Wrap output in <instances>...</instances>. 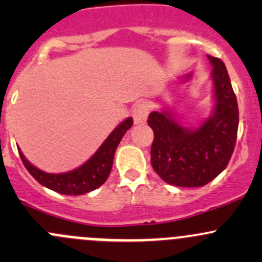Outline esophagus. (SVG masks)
<instances>
[{"label": "esophagus", "mask_w": 262, "mask_h": 262, "mask_svg": "<svg viewBox=\"0 0 262 262\" xmlns=\"http://www.w3.org/2000/svg\"><path fill=\"white\" fill-rule=\"evenodd\" d=\"M148 113H149V107H148L146 104H137L136 106H134L133 112H132L134 123H144V121L147 120Z\"/></svg>", "instance_id": "obj_1"}]
</instances>
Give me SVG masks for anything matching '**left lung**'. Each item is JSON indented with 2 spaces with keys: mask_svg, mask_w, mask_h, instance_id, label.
<instances>
[{
  "mask_svg": "<svg viewBox=\"0 0 262 262\" xmlns=\"http://www.w3.org/2000/svg\"><path fill=\"white\" fill-rule=\"evenodd\" d=\"M213 66L215 109L198 129L184 128L165 112H152L148 125L155 133L150 163L170 185L199 187L210 182L228 165L238 130V105L228 72L219 58L208 54Z\"/></svg>",
  "mask_w": 262,
  "mask_h": 262,
  "instance_id": "8db88e82",
  "label": "left lung"
}]
</instances>
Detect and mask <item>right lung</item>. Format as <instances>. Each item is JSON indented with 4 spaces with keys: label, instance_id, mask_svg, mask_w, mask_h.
Masks as SVG:
<instances>
[{
    "label": "right lung",
    "instance_id": "1",
    "mask_svg": "<svg viewBox=\"0 0 262 262\" xmlns=\"http://www.w3.org/2000/svg\"><path fill=\"white\" fill-rule=\"evenodd\" d=\"M133 125V119L128 118L112 132L106 141L84 165L64 173H47L31 165L21 152L24 166L39 184L64 195H82L101 186L107 180L113 167V161L118 144Z\"/></svg>",
    "mask_w": 262,
    "mask_h": 262
}]
</instances>
